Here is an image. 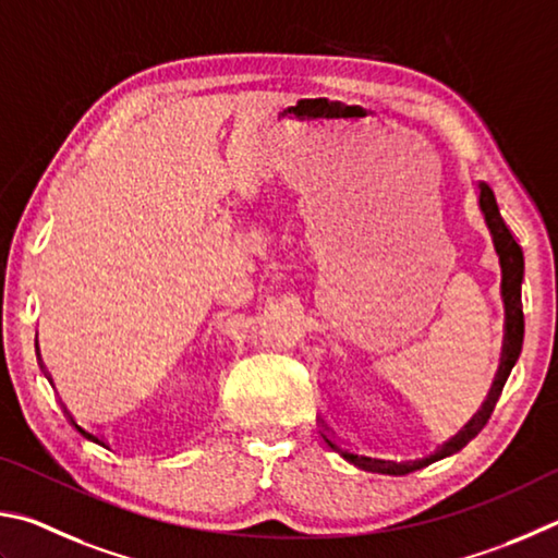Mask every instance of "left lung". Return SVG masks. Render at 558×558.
<instances>
[{
    "label": "left lung",
    "mask_w": 558,
    "mask_h": 558,
    "mask_svg": "<svg viewBox=\"0 0 558 558\" xmlns=\"http://www.w3.org/2000/svg\"><path fill=\"white\" fill-rule=\"evenodd\" d=\"M477 205H481V213L485 218L487 230L493 234V244H495V252L497 257H500V269H502V299H505V355H502V363H500V373H497L495 385L490 389V397H487V402L483 404L481 412H477L471 422L465 424L463 432H458L451 441L441 446V451H438L434 458H441L446 453L456 451V448H461L465 441H471V438L481 432V428L487 424V418H490L497 397H500L502 387L507 383V377H510L512 367L517 360H520L522 353V340H524V316H522V281H524V257H522V250L520 244L514 242L512 232L507 230V225L500 215V208H497V201H495V193L490 191V185L477 181ZM326 444L338 451L340 456L345 458V461L355 463L357 468H363V471L369 473H383V475H407L416 471V468H424L428 461H434V458H422V461H389V458H373V456H360L353 451H345V448L336 446L330 438H326Z\"/></svg>",
    "instance_id": "1"
}]
</instances>
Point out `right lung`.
<instances>
[{
    "label": "right lung",
    "instance_id": "right-lung-1",
    "mask_svg": "<svg viewBox=\"0 0 558 558\" xmlns=\"http://www.w3.org/2000/svg\"><path fill=\"white\" fill-rule=\"evenodd\" d=\"M38 357H41V355H38ZM81 432H83V428H81ZM83 434H85V436H90V438H95L93 434H87V432H83ZM95 441H97V438H95Z\"/></svg>",
    "mask_w": 558,
    "mask_h": 558
}]
</instances>
